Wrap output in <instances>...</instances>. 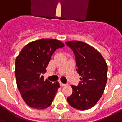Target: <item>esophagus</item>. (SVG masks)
Segmentation results:
<instances>
[{
    "label": "esophagus",
    "instance_id": "1",
    "mask_svg": "<svg viewBox=\"0 0 122 122\" xmlns=\"http://www.w3.org/2000/svg\"><path fill=\"white\" fill-rule=\"evenodd\" d=\"M60 86H61V87H63V86H66V84H63V83L60 82Z\"/></svg>",
    "mask_w": 122,
    "mask_h": 122
}]
</instances>
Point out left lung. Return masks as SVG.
Listing matches in <instances>:
<instances>
[{
	"label": "left lung",
	"mask_w": 122,
	"mask_h": 122,
	"mask_svg": "<svg viewBox=\"0 0 122 122\" xmlns=\"http://www.w3.org/2000/svg\"><path fill=\"white\" fill-rule=\"evenodd\" d=\"M65 44L74 52L76 71L82 77L78 86H71L72 93L67 97V101L78 110L90 109L104 92L107 81V64L101 54L86 43L73 40Z\"/></svg>",
	"instance_id": "8db88e82"
}]
</instances>
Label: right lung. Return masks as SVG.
Wrapping results in <instances>:
<instances>
[{
  "label": "right lung",
  "mask_w": 122,
  "mask_h": 122,
  "mask_svg": "<svg viewBox=\"0 0 122 122\" xmlns=\"http://www.w3.org/2000/svg\"><path fill=\"white\" fill-rule=\"evenodd\" d=\"M64 46L58 40L42 38L29 43L17 56L15 75L17 88L30 107L44 109L51 105L60 85L58 82L44 80L41 74L46 72L55 51Z\"/></svg>",
  "instance_id": "1"
}]
</instances>
